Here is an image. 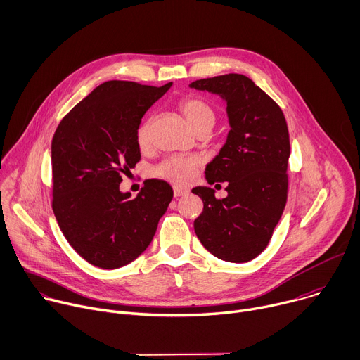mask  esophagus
I'll use <instances>...</instances> for the list:
<instances>
[{"instance_id": "esophagus-1", "label": "esophagus", "mask_w": 360, "mask_h": 360, "mask_svg": "<svg viewBox=\"0 0 360 360\" xmlns=\"http://www.w3.org/2000/svg\"><path fill=\"white\" fill-rule=\"evenodd\" d=\"M173 193H174V197H181V195H186V194H187L186 190L179 188V187H174V188H173Z\"/></svg>"}]
</instances>
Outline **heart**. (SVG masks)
<instances>
[{
    "instance_id": "heart-1",
    "label": "heart",
    "mask_w": 360,
    "mask_h": 360,
    "mask_svg": "<svg viewBox=\"0 0 360 360\" xmlns=\"http://www.w3.org/2000/svg\"><path fill=\"white\" fill-rule=\"evenodd\" d=\"M180 109L191 126V129L197 133L200 130L211 129L215 120V113L212 106L200 99V98H188L184 99L180 105ZM150 139V120L143 122L136 130V143L139 148H146ZM198 159L194 156H173L163 160L156 169L155 174L163 180H167L176 186H187L191 183L197 174Z\"/></svg>"
}]
</instances>
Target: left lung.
<instances>
[{"mask_svg":"<svg viewBox=\"0 0 360 360\" xmlns=\"http://www.w3.org/2000/svg\"><path fill=\"white\" fill-rule=\"evenodd\" d=\"M190 88L219 95L227 103L230 131L205 167L208 184L227 181L229 195L195 187L204 204L194 231L214 257L247 262L268 245L288 194L290 133L281 108L248 77L229 74L200 79Z\"/></svg>","mask_w":360,"mask_h":360,"instance_id":"8db88e82","label":"left lung"}]
</instances>
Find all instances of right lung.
<instances>
[{"label":"right lung","mask_w":360,"mask_h":360,"mask_svg":"<svg viewBox=\"0 0 360 360\" xmlns=\"http://www.w3.org/2000/svg\"><path fill=\"white\" fill-rule=\"evenodd\" d=\"M108 81L59 123L51 146L52 210L68 243L89 264L113 269L152 243L173 188L150 180L136 198L122 193V174L140 160L136 130L172 86Z\"/></svg>","instance_id":"right-lung-1"}]
</instances>
